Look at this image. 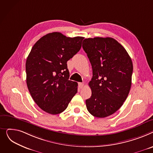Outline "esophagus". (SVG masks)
Instances as JSON below:
<instances>
[{
  "label": "esophagus",
  "mask_w": 153,
  "mask_h": 153,
  "mask_svg": "<svg viewBox=\"0 0 153 153\" xmlns=\"http://www.w3.org/2000/svg\"><path fill=\"white\" fill-rule=\"evenodd\" d=\"M84 86L83 83H78V88H82Z\"/></svg>",
  "instance_id": "esophagus-1"
}]
</instances>
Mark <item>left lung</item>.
<instances>
[{"mask_svg":"<svg viewBox=\"0 0 153 153\" xmlns=\"http://www.w3.org/2000/svg\"><path fill=\"white\" fill-rule=\"evenodd\" d=\"M82 47L93 68L89 83L91 96L86 100L88 112L98 118L119 110L129 94L133 64L128 52L112 38L85 39Z\"/></svg>","mask_w":153,"mask_h":153,"instance_id":"1","label":"left lung"}]
</instances>
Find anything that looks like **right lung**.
<instances>
[{
    "mask_svg": "<svg viewBox=\"0 0 153 153\" xmlns=\"http://www.w3.org/2000/svg\"><path fill=\"white\" fill-rule=\"evenodd\" d=\"M83 37L47 34L34 44L26 62V84L34 101L44 111H64L77 93L78 83L69 80L67 62L82 48Z\"/></svg>",
    "mask_w": 153,
    "mask_h": 153,
    "instance_id": "1",
    "label": "right lung"
}]
</instances>
